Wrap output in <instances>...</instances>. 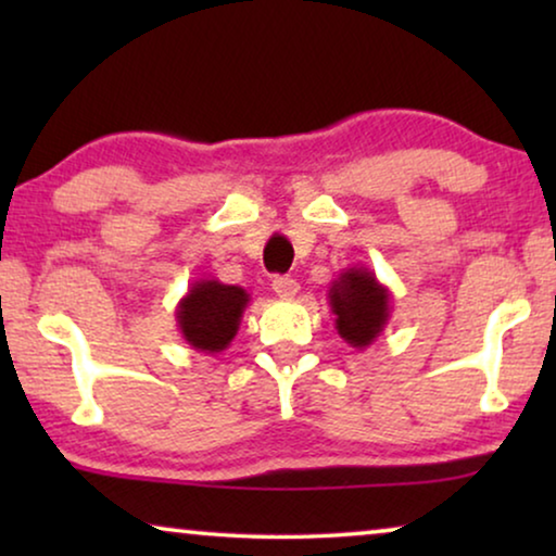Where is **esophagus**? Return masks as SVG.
<instances>
[{
    "mask_svg": "<svg viewBox=\"0 0 556 556\" xmlns=\"http://www.w3.org/2000/svg\"><path fill=\"white\" fill-rule=\"evenodd\" d=\"M299 283H295L293 278L288 276H278L273 278V291H276V295H280V299H293L295 293H299Z\"/></svg>",
    "mask_w": 556,
    "mask_h": 556,
    "instance_id": "esophagus-1",
    "label": "esophagus"
}]
</instances>
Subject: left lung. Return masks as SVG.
I'll return each instance as SVG.
<instances>
[{
  "mask_svg": "<svg viewBox=\"0 0 556 556\" xmlns=\"http://www.w3.org/2000/svg\"><path fill=\"white\" fill-rule=\"evenodd\" d=\"M390 288L364 265H352L329 288V306L339 337L354 349H367L390 321Z\"/></svg>",
  "mask_w": 556,
  "mask_h": 556,
  "instance_id": "left-lung-1",
  "label": "left lung"
}]
</instances>
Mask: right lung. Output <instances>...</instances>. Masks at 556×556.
Returning <instances> with one entry per match:
<instances>
[{
	"label": "right lung",
	"instance_id": "right-lung-1",
	"mask_svg": "<svg viewBox=\"0 0 556 556\" xmlns=\"http://www.w3.org/2000/svg\"><path fill=\"white\" fill-rule=\"evenodd\" d=\"M248 303L245 288L219 283L217 278L194 280L174 311L181 339L197 352H223L238 333Z\"/></svg>",
	"mask_w": 556,
	"mask_h": 556
}]
</instances>
